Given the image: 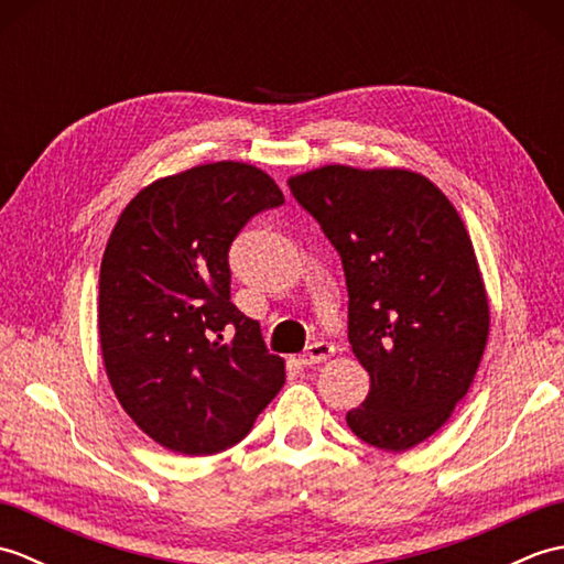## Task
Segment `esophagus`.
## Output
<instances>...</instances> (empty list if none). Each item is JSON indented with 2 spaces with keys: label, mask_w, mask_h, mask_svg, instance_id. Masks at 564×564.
<instances>
[{
  "label": "esophagus",
  "mask_w": 564,
  "mask_h": 564,
  "mask_svg": "<svg viewBox=\"0 0 564 564\" xmlns=\"http://www.w3.org/2000/svg\"><path fill=\"white\" fill-rule=\"evenodd\" d=\"M334 354V346L327 344V341H315L307 346V351L303 354V366H317L322 361H327V358Z\"/></svg>",
  "instance_id": "obj_1"
}]
</instances>
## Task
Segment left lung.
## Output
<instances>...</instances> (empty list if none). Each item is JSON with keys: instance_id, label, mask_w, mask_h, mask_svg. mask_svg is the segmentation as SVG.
<instances>
[{"instance_id": "1", "label": "left lung", "mask_w": 564, "mask_h": 564, "mask_svg": "<svg viewBox=\"0 0 564 564\" xmlns=\"http://www.w3.org/2000/svg\"><path fill=\"white\" fill-rule=\"evenodd\" d=\"M289 186L341 257L349 344L370 376L346 424L376 448H412L448 422L487 344L470 235L441 188L406 170L329 164Z\"/></svg>"}]
</instances>
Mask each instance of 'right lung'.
<instances>
[{
  "instance_id": "add662e5",
  "label": "right lung",
  "mask_w": 564,
  "mask_h": 564,
  "mask_svg": "<svg viewBox=\"0 0 564 564\" xmlns=\"http://www.w3.org/2000/svg\"><path fill=\"white\" fill-rule=\"evenodd\" d=\"M283 206L242 162L164 176L128 203L99 273L106 376L160 446L213 455L242 441L285 382L257 319L230 303V247L257 213Z\"/></svg>"
}]
</instances>
